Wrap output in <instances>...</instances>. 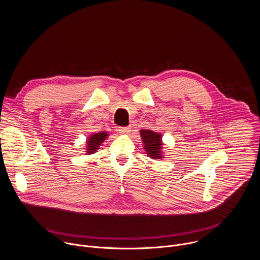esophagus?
I'll return each instance as SVG.
<instances>
[{
    "instance_id": "obj_1",
    "label": "esophagus",
    "mask_w": 260,
    "mask_h": 260,
    "mask_svg": "<svg viewBox=\"0 0 260 260\" xmlns=\"http://www.w3.org/2000/svg\"><path fill=\"white\" fill-rule=\"evenodd\" d=\"M120 134H122V135H127V134H129V132H131V129H129V127L127 126V127H122V126H120V127H118V129H117Z\"/></svg>"
}]
</instances>
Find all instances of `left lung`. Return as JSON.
<instances>
[{
  "instance_id": "8db88e82",
  "label": "left lung",
  "mask_w": 260,
  "mask_h": 260,
  "mask_svg": "<svg viewBox=\"0 0 260 260\" xmlns=\"http://www.w3.org/2000/svg\"><path fill=\"white\" fill-rule=\"evenodd\" d=\"M142 141L144 143V149L147 155L152 159H160L162 155V142L161 135L150 129L140 131Z\"/></svg>"
}]
</instances>
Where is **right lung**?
<instances>
[{
  "instance_id": "add662e5",
  "label": "right lung",
  "mask_w": 260,
  "mask_h": 260,
  "mask_svg": "<svg viewBox=\"0 0 260 260\" xmlns=\"http://www.w3.org/2000/svg\"><path fill=\"white\" fill-rule=\"evenodd\" d=\"M108 135L109 134L107 132H101L90 135L86 140V154H93L94 152H96V150L100 149V146L106 140Z\"/></svg>"
}]
</instances>
